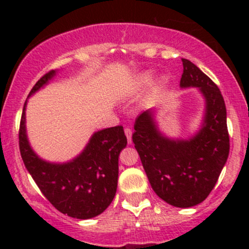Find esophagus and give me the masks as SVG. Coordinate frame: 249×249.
<instances>
[{
	"label": "esophagus",
	"instance_id": "1",
	"mask_svg": "<svg viewBox=\"0 0 249 249\" xmlns=\"http://www.w3.org/2000/svg\"><path fill=\"white\" fill-rule=\"evenodd\" d=\"M124 131H125V135H126V139H127V142L129 143H131V136H132V130H131V127H125L124 129Z\"/></svg>",
	"mask_w": 249,
	"mask_h": 249
}]
</instances>
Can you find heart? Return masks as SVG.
<instances>
[{
	"label": "heart",
	"mask_w": 249,
	"mask_h": 249,
	"mask_svg": "<svg viewBox=\"0 0 249 249\" xmlns=\"http://www.w3.org/2000/svg\"><path fill=\"white\" fill-rule=\"evenodd\" d=\"M153 80V76L152 73H144L142 77L140 78V83L141 84H149L150 82Z\"/></svg>",
	"instance_id": "obj_1"
}]
</instances>
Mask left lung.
<instances>
[{"mask_svg":"<svg viewBox=\"0 0 249 249\" xmlns=\"http://www.w3.org/2000/svg\"><path fill=\"white\" fill-rule=\"evenodd\" d=\"M180 88H200L206 99L202 129L192 139L162 136L152 110L139 115L132 141L155 194L176 207L202 202L214 188L229 157L227 107L219 88L192 61L182 59Z\"/></svg>","mask_w":249,"mask_h":249,"instance_id":"1","label":"left lung"}]
</instances>
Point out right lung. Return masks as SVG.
<instances>
[{
	"instance_id": "right-lung-1",
	"label": "right lung",
	"mask_w": 249,
	"mask_h": 249,
	"mask_svg": "<svg viewBox=\"0 0 249 249\" xmlns=\"http://www.w3.org/2000/svg\"><path fill=\"white\" fill-rule=\"evenodd\" d=\"M54 74L55 71L44 74L30 95L47 84ZM25 108L26 102L19 127L20 154L42 194L57 211L72 218L89 219L101 214L117 192L118 158L127 143L122 125L95 132L82 154L72 161L50 164L39 159L30 147Z\"/></svg>"
}]
</instances>
